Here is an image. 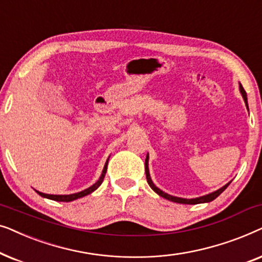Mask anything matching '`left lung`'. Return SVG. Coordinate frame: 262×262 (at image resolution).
Here are the masks:
<instances>
[{
	"mask_svg": "<svg viewBox=\"0 0 262 262\" xmlns=\"http://www.w3.org/2000/svg\"><path fill=\"white\" fill-rule=\"evenodd\" d=\"M239 92H241V94L243 96V100H245L247 107H248V103H247V93L245 89H243L242 84L239 83ZM148 162H149V156L146 155V159H145V174H146V181H148V184L150 187H151L154 191H155L157 194L160 196H162L164 199H168L170 200V202H174V203H179V204H192V205H194V204H202V203H210L212 202L213 199H216L218 195L221 194L222 192L224 191L225 188L228 187L229 185H230V182H228L227 185L223 186V187L217 189V191H214L212 193H210V194H206V195H203V196H199V198H193V199H185V198H179V196H173L170 194H167V193H164L163 191H161L160 188H157L155 185H154V182L151 180V178H150V174H149V167H148Z\"/></svg>",
	"mask_w": 262,
	"mask_h": 262,
	"instance_id": "left-lung-1",
	"label": "left lung"
}]
</instances>
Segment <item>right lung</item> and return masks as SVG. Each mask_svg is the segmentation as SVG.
I'll list each match as a JSON object with an SVG mask.
<instances>
[{"label":"right lung","mask_w":262,"mask_h":262,"mask_svg":"<svg viewBox=\"0 0 262 262\" xmlns=\"http://www.w3.org/2000/svg\"><path fill=\"white\" fill-rule=\"evenodd\" d=\"M107 164H108V159H107V161H106L105 167H103V170H102V173H101V177L99 178V180L96 181L94 185L91 186V187H88L87 189H84V191H81V192H78V193H74V194H64V195L45 194V193H41V192H39V191H37V193H38L39 195L44 196V198H48V199H51V200H56V202H73V200H76V199H78V198H82V196L91 194L92 192H94L95 189L98 188L99 186L102 184L103 178H105L106 171H107Z\"/></svg>","instance_id":"obj_1"}]
</instances>
